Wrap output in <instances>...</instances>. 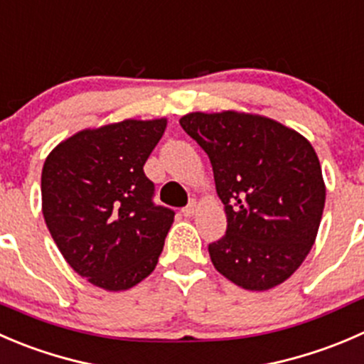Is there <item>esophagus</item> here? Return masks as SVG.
I'll use <instances>...</instances> for the list:
<instances>
[{
	"instance_id": "1",
	"label": "esophagus",
	"mask_w": 364,
	"mask_h": 364,
	"mask_svg": "<svg viewBox=\"0 0 364 364\" xmlns=\"http://www.w3.org/2000/svg\"><path fill=\"white\" fill-rule=\"evenodd\" d=\"M196 210H198V203L194 200H191L189 203L182 208V214L186 215V218H193V215L196 214Z\"/></svg>"
}]
</instances>
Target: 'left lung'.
<instances>
[{
  "instance_id": "left-lung-1",
  "label": "left lung",
  "mask_w": 364,
  "mask_h": 364,
  "mask_svg": "<svg viewBox=\"0 0 364 364\" xmlns=\"http://www.w3.org/2000/svg\"><path fill=\"white\" fill-rule=\"evenodd\" d=\"M225 205L226 232L208 244L214 267L246 290L289 279L315 242L326 203L318 157L299 132L257 114L189 113Z\"/></svg>"
}]
</instances>
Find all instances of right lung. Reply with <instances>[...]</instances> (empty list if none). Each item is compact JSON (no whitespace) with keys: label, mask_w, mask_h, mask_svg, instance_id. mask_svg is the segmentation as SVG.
Segmentation results:
<instances>
[{"label":"right lung","mask_w":364,"mask_h":364,"mask_svg":"<svg viewBox=\"0 0 364 364\" xmlns=\"http://www.w3.org/2000/svg\"><path fill=\"white\" fill-rule=\"evenodd\" d=\"M166 120H124L60 143L42 168V212L67 264L104 290L156 269L175 212L143 171Z\"/></svg>","instance_id":"1"}]
</instances>
